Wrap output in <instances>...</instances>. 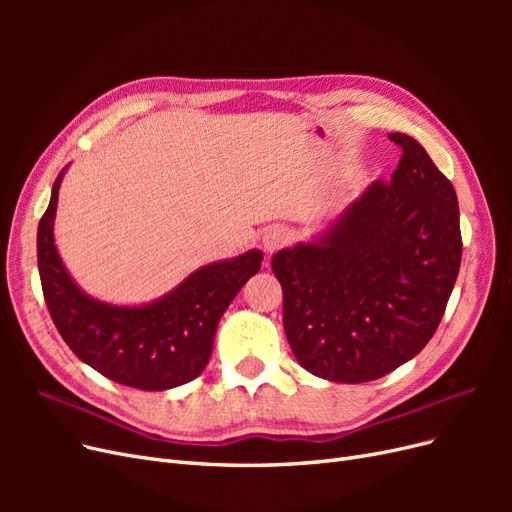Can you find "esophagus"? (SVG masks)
Returning <instances> with one entry per match:
<instances>
[{
  "label": "esophagus",
  "instance_id": "esophagus-1",
  "mask_svg": "<svg viewBox=\"0 0 512 512\" xmlns=\"http://www.w3.org/2000/svg\"><path fill=\"white\" fill-rule=\"evenodd\" d=\"M290 241V232L284 226H271L265 230V237H262V245L269 254L282 250V247Z\"/></svg>",
  "mask_w": 512,
  "mask_h": 512
}]
</instances>
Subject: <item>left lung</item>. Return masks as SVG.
<instances>
[{"label":"left lung","instance_id":"obj_1","mask_svg":"<svg viewBox=\"0 0 512 512\" xmlns=\"http://www.w3.org/2000/svg\"><path fill=\"white\" fill-rule=\"evenodd\" d=\"M391 181H374L312 243L280 250L284 329L301 367L331 382L391 374L436 333L461 265L453 183L408 134Z\"/></svg>","mask_w":512,"mask_h":512}]
</instances>
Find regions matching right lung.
I'll return each mask as SVG.
<instances>
[{"label":"right lung","instance_id":"obj_1","mask_svg":"<svg viewBox=\"0 0 512 512\" xmlns=\"http://www.w3.org/2000/svg\"><path fill=\"white\" fill-rule=\"evenodd\" d=\"M61 179L64 170L38 224V271L46 307L64 342L83 363L132 389L166 391L203 374L218 322L243 284L260 271L262 252L250 250L200 267L147 305L102 303L74 284L57 254L53 222Z\"/></svg>","mask_w":512,"mask_h":512}]
</instances>
